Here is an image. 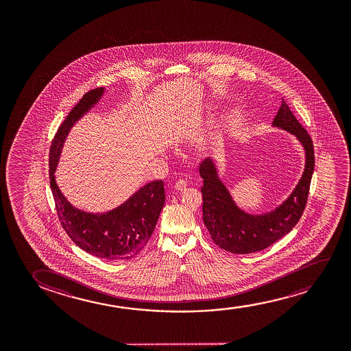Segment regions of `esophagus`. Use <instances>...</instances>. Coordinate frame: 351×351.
<instances>
[{
  "mask_svg": "<svg viewBox=\"0 0 351 351\" xmlns=\"http://www.w3.org/2000/svg\"><path fill=\"white\" fill-rule=\"evenodd\" d=\"M186 187H187V181H186V180H183V178L178 180L176 183H175V186H173V188H175L176 191H183Z\"/></svg>",
  "mask_w": 351,
  "mask_h": 351,
  "instance_id": "obj_1",
  "label": "esophagus"
}]
</instances>
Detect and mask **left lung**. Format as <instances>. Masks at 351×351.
I'll use <instances>...</instances> for the list:
<instances>
[{"label": "left lung", "mask_w": 351, "mask_h": 351, "mask_svg": "<svg viewBox=\"0 0 351 351\" xmlns=\"http://www.w3.org/2000/svg\"><path fill=\"white\" fill-rule=\"evenodd\" d=\"M274 125L296 135L306 151L302 178L291 195L274 211L260 216L241 211L217 176L212 159H205L199 167L202 178V219L213 242L234 254H250L274 245L293 230L307 205L315 162L312 138L284 99L274 117Z\"/></svg>", "instance_id": "obj_1"}]
</instances>
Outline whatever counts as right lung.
<instances>
[{"mask_svg": "<svg viewBox=\"0 0 351 351\" xmlns=\"http://www.w3.org/2000/svg\"><path fill=\"white\" fill-rule=\"evenodd\" d=\"M103 92V87L86 92L53 136L49 154L50 187L61 226L77 247L101 259L128 260L144 250L154 232L165 202L163 181L147 183L112 211L92 215L73 207L60 192L53 176L68 132L99 101Z\"/></svg>", "mask_w": 351, "mask_h": 351, "instance_id": "add662e5", "label": "right lung"}]
</instances>
